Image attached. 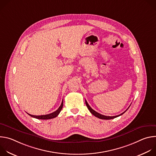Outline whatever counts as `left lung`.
<instances>
[{
    "label": "left lung",
    "instance_id": "obj_1",
    "mask_svg": "<svg viewBox=\"0 0 156 156\" xmlns=\"http://www.w3.org/2000/svg\"><path fill=\"white\" fill-rule=\"evenodd\" d=\"M85 102H86V105L87 108L89 109V110L90 111V112H91L93 115H94L95 117H98V118H99V119H104V120H110V119H114V118L118 117L122 115V114H123L126 112V111L128 110V108L129 107H129L124 112H123L122 114H120V115H116V116H105V115H102V114H99V113L96 112L95 110H94L90 105H89V104H87V102L86 101H85Z\"/></svg>",
    "mask_w": 156,
    "mask_h": 156
}]
</instances>
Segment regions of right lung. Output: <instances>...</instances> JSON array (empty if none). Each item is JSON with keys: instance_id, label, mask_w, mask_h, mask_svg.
<instances>
[{"instance_id": "1", "label": "right lung", "mask_w": 156, "mask_h": 156, "mask_svg": "<svg viewBox=\"0 0 156 156\" xmlns=\"http://www.w3.org/2000/svg\"><path fill=\"white\" fill-rule=\"evenodd\" d=\"M62 107H63V100H62V104H61L60 106L58 107V108L56 111H55V112H52L51 114H47V115H31V114H28L29 115H30L31 117L36 118V119H41V120L51 119H54V118L56 117L59 114V113L60 112V111H61Z\"/></svg>"}]
</instances>
